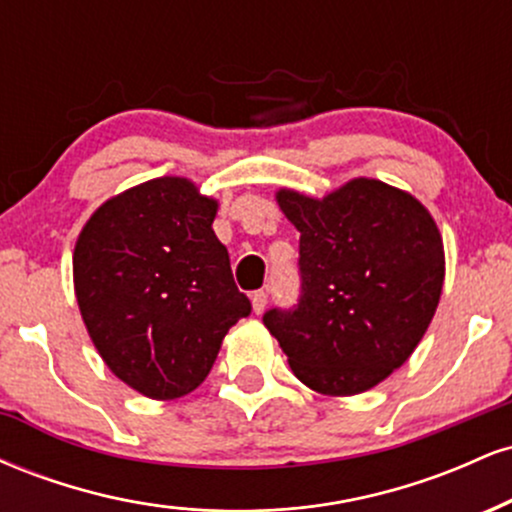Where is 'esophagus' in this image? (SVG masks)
I'll list each match as a JSON object with an SVG mask.
<instances>
[{"mask_svg": "<svg viewBox=\"0 0 512 512\" xmlns=\"http://www.w3.org/2000/svg\"><path fill=\"white\" fill-rule=\"evenodd\" d=\"M250 301H252V310H255V313L260 315L262 310L267 308V291H255L250 296Z\"/></svg>", "mask_w": 512, "mask_h": 512, "instance_id": "esophagus-1", "label": "esophagus"}]
</instances>
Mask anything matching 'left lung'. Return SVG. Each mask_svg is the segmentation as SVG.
Wrapping results in <instances>:
<instances>
[{
	"label": "left lung",
	"instance_id": "1",
	"mask_svg": "<svg viewBox=\"0 0 512 512\" xmlns=\"http://www.w3.org/2000/svg\"><path fill=\"white\" fill-rule=\"evenodd\" d=\"M276 204L301 233V298L264 327L303 385L351 397L414 354L445 279L443 238L409 192L354 178L325 197L281 187Z\"/></svg>",
	"mask_w": 512,
	"mask_h": 512
}]
</instances>
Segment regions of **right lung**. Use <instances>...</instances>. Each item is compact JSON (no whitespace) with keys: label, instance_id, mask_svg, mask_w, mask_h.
<instances>
[{"label":"right lung","instance_id":"right-lung-1","mask_svg":"<svg viewBox=\"0 0 512 512\" xmlns=\"http://www.w3.org/2000/svg\"><path fill=\"white\" fill-rule=\"evenodd\" d=\"M219 199L180 175L105 199L74 245V293L115 378L149 399L204 383L228 330L250 315L211 223Z\"/></svg>","mask_w":512,"mask_h":512}]
</instances>
